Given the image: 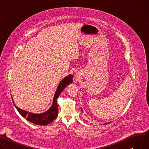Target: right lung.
Instances as JSON below:
<instances>
[{"label": "right lung", "mask_w": 149, "mask_h": 149, "mask_svg": "<svg viewBox=\"0 0 149 149\" xmlns=\"http://www.w3.org/2000/svg\"><path fill=\"white\" fill-rule=\"evenodd\" d=\"M72 78L73 76L72 75H69L61 81L55 92L53 100L52 105L47 111L42 114H33L19 109L14 104L16 109L21 116L24 117L26 120H28L29 121L33 124L42 125H46L49 124L56 118L58 114V108L56 102V100L60 95V94L61 93V92L64 90V88L68 86V85H69L70 83L72 82Z\"/></svg>", "instance_id": "obj_1"}]
</instances>
